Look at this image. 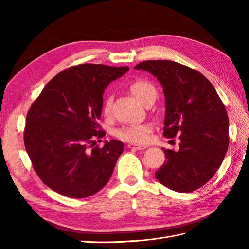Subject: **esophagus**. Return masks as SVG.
Instances as JSON below:
<instances>
[{
    "instance_id": "esophagus-1",
    "label": "esophagus",
    "mask_w": 249,
    "mask_h": 249,
    "mask_svg": "<svg viewBox=\"0 0 249 249\" xmlns=\"http://www.w3.org/2000/svg\"><path fill=\"white\" fill-rule=\"evenodd\" d=\"M127 146L131 150H144V149H146L145 145H140V144H135V143H128Z\"/></svg>"
}]
</instances>
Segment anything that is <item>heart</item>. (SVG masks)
<instances>
[{
  "label": "heart",
  "instance_id": "b5f03b06",
  "mask_svg": "<svg viewBox=\"0 0 249 249\" xmlns=\"http://www.w3.org/2000/svg\"><path fill=\"white\" fill-rule=\"evenodd\" d=\"M129 89L144 105L147 102H150L151 99H156L157 96L155 87L151 82L144 80V79H136V80L131 81L129 84ZM111 106H112V96L109 95L106 98L103 106V112L105 115H109L111 113ZM150 131L151 126L147 124L126 125L116 130L115 136L125 141L135 142V143H143L149 138Z\"/></svg>",
  "mask_w": 249,
  "mask_h": 249
}]
</instances>
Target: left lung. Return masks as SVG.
Here are the masks:
<instances>
[{
  "mask_svg": "<svg viewBox=\"0 0 249 249\" xmlns=\"http://www.w3.org/2000/svg\"><path fill=\"white\" fill-rule=\"evenodd\" d=\"M136 70L150 72L163 89V136L179 139V150L162 149L166 161L155 172L174 192L189 193L209 182L229 145V119L213 84L202 73L179 63L144 61Z\"/></svg>",
  "mask_w": 249,
  "mask_h": 249,
  "instance_id": "8db88e82",
  "label": "left lung"
}]
</instances>
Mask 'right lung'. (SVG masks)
<instances>
[{
    "label": "right lung",
    "instance_id": "right-lung-1",
    "mask_svg": "<svg viewBox=\"0 0 249 249\" xmlns=\"http://www.w3.org/2000/svg\"><path fill=\"white\" fill-rule=\"evenodd\" d=\"M128 66L81 64L61 71L47 83L26 115L24 145L33 168L52 190L70 198L99 192L112 176L124 151L119 140L89 149L99 129L105 89Z\"/></svg>",
    "mask_w": 249,
    "mask_h": 249
}]
</instances>
